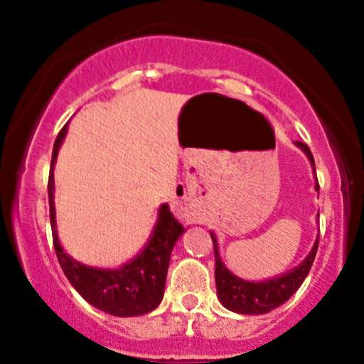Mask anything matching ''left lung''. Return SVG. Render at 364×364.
I'll use <instances>...</instances> for the list:
<instances>
[{"label":"left lung","mask_w":364,"mask_h":364,"mask_svg":"<svg viewBox=\"0 0 364 364\" xmlns=\"http://www.w3.org/2000/svg\"><path fill=\"white\" fill-rule=\"evenodd\" d=\"M306 156L310 159L311 165L315 168L314 155H311L310 148H308L304 142H296ZM318 188V183H317ZM213 240V248H215V280H216V291H218V297L222 301V304L229 310L237 311V314L245 315H262L271 311L273 308L280 306L285 301L289 299L297 289L301 287V284L304 282L306 274L310 273L311 264H314L315 255H317L318 248V237L315 241L314 248H311L310 255L303 260L301 266H297L296 269L289 271V273L282 274V277L271 278L266 282H247L241 280V278L234 277L229 269L222 264L218 255V247H216V237L211 232Z\"/></svg>","instance_id":"left-lung-1"}]
</instances>
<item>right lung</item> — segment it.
<instances>
[{"instance_id": "1", "label": "right lung", "mask_w": 364, "mask_h": 364, "mask_svg": "<svg viewBox=\"0 0 364 364\" xmlns=\"http://www.w3.org/2000/svg\"><path fill=\"white\" fill-rule=\"evenodd\" d=\"M68 127L65 124L58 134L53 149L49 174V211L50 227H53V243L58 260L65 277L77 292L90 304L105 314L116 317H135L155 310L164 297L165 278H167L168 260L174 243L183 234V225L172 216L167 204H161L153 236L148 247L135 257L132 262L124 264L119 269H97L75 262L61 248L56 232V211H54V178L53 167L56 161L58 149L67 135Z\"/></svg>"}]
</instances>
